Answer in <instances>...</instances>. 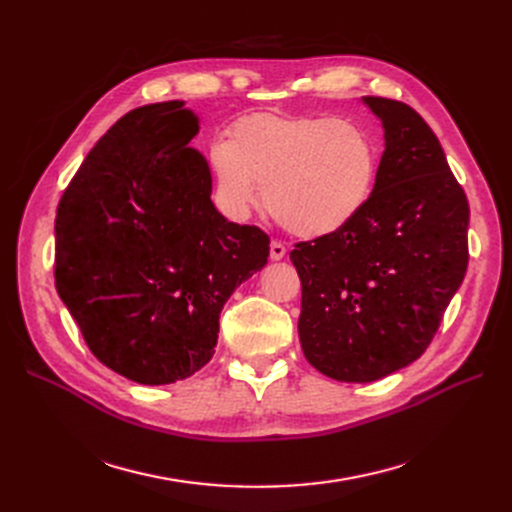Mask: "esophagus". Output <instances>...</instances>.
Returning <instances> with one entry per match:
<instances>
[{
    "instance_id": "34e87169",
    "label": "esophagus",
    "mask_w": 512,
    "mask_h": 512,
    "mask_svg": "<svg viewBox=\"0 0 512 512\" xmlns=\"http://www.w3.org/2000/svg\"><path fill=\"white\" fill-rule=\"evenodd\" d=\"M286 256V247L280 241L271 243V260H282Z\"/></svg>"
}]
</instances>
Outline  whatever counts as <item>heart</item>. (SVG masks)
<instances>
[{"label":"heart","mask_w":512,"mask_h":512,"mask_svg":"<svg viewBox=\"0 0 512 512\" xmlns=\"http://www.w3.org/2000/svg\"><path fill=\"white\" fill-rule=\"evenodd\" d=\"M376 138L363 123L331 115L256 113L209 149L215 198L243 222L260 205L299 237H327L356 220L374 192Z\"/></svg>","instance_id":"heart-1"}]
</instances>
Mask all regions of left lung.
Here are the masks:
<instances>
[{"instance_id":"1","label":"left lung","mask_w":512,"mask_h":512,"mask_svg":"<svg viewBox=\"0 0 512 512\" xmlns=\"http://www.w3.org/2000/svg\"><path fill=\"white\" fill-rule=\"evenodd\" d=\"M384 130L369 203L346 228L294 245L305 359L339 382L408 367L468 269L470 207L438 136L404 102L365 96Z\"/></svg>"}]
</instances>
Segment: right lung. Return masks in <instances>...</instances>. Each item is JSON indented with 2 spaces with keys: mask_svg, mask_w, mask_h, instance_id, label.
<instances>
[{
  "mask_svg": "<svg viewBox=\"0 0 512 512\" xmlns=\"http://www.w3.org/2000/svg\"><path fill=\"white\" fill-rule=\"evenodd\" d=\"M183 100L134 108L89 151L55 218V286L89 350L138 384L190 378L220 312L267 265L269 237L228 222Z\"/></svg>",
  "mask_w": 512,
  "mask_h": 512,
  "instance_id": "add662e5",
  "label": "right lung"
}]
</instances>
